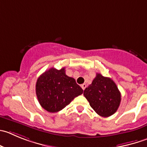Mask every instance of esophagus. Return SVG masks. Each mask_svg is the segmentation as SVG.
I'll use <instances>...</instances> for the list:
<instances>
[{"mask_svg":"<svg viewBox=\"0 0 147 147\" xmlns=\"http://www.w3.org/2000/svg\"><path fill=\"white\" fill-rule=\"evenodd\" d=\"M81 86H82V89H83V90H84V89H85V88L86 87V84H82V85H81Z\"/></svg>","mask_w":147,"mask_h":147,"instance_id":"1","label":"esophagus"}]
</instances>
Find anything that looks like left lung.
I'll return each mask as SVG.
<instances>
[{
    "label": "left lung",
    "mask_w": 147,
    "mask_h": 147,
    "mask_svg": "<svg viewBox=\"0 0 147 147\" xmlns=\"http://www.w3.org/2000/svg\"><path fill=\"white\" fill-rule=\"evenodd\" d=\"M84 95L93 110L102 117H109L118 109L121 94L110 78L97 74L92 84L84 91Z\"/></svg>",
    "instance_id": "left-lung-1"
}]
</instances>
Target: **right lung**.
Segmentation results:
<instances>
[{
  "instance_id": "1",
  "label": "right lung",
  "mask_w": 147,
  "mask_h": 147,
  "mask_svg": "<svg viewBox=\"0 0 147 147\" xmlns=\"http://www.w3.org/2000/svg\"><path fill=\"white\" fill-rule=\"evenodd\" d=\"M83 89L74 78L65 74V68H51L37 79L36 94L40 105L50 113H56L70 104Z\"/></svg>"
}]
</instances>
